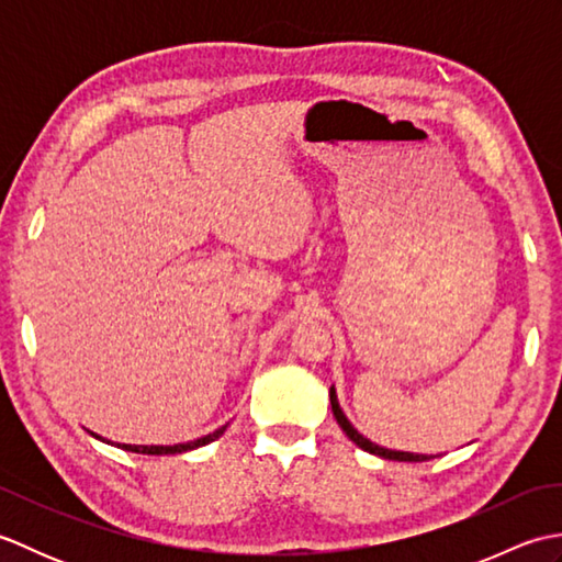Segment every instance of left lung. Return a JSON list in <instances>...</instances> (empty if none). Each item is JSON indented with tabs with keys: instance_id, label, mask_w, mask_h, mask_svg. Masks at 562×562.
I'll list each match as a JSON object with an SVG mask.
<instances>
[{
	"instance_id": "8db88e82",
	"label": "left lung",
	"mask_w": 562,
	"mask_h": 562,
	"mask_svg": "<svg viewBox=\"0 0 562 562\" xmlns=\"http://www.w3.org/2000/svg\"><path fill=\"white\" fill-rule=\"evenodd\" d=\"M330 408H333V415H336L338 425L342 427V432L348 435V437L355 441L357 447L364 449V451H369V453H376V457H381V459H391V461H427V459H432V457H427V453H411V451H393V449H384V447L374 445V441H369L367 437H362V435L357 432V429L350 425V420H348V417H345V413L340 411L338 396H336V389H333V386H330Z\"/></svg>"
}]
</instances>
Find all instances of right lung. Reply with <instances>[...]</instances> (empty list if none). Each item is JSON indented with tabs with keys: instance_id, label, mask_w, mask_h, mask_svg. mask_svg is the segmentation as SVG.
<instances>
[{
	"instance_id": "obj_1",
	"label": "right lung",
	"mask_w": 562,
	"mask_h": 562,
	"mask_svg": "<svg viewBox=\"0 0 562 562\" xmlns=\"http://www.w3.org/2000/svg\"><path fill=\"white\" fill-rule=\"evenodd\" d=\"M224 429H226V425H222L220 429H214L212 435H205V437H200L195 441H186V445H173V447H142V445H117V447H123L125 451H135V453H154V457H161V453H183V451L205 447V445H210V441L220 439L224 435Z\"/></svg>"
}]
</instances>
